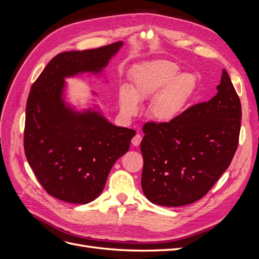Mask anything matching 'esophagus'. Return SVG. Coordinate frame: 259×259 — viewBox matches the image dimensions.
I'll list each match as a JSON object with an SVG mask.
<instances>
[{
    "label": "esophagus",
    "mask_w": 259,
    "mask_h": 259,
    "mask_svg": "<svg viewBox=\"0 0 259 259\" xmlns=\"http://www.w3.org/2000/svg\"><path fill=\"white\" fill-rule=\"evenodd\" d=\"M141 136L140 135H138V134H137V135H135V136H134V138L132 139V144L134 145V146H135V147H138L139 145H140V142H141Z\"/></svg>",
    "instance_id": "1"
}]
</instances>
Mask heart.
<instances>
[{
	"instance_id": "obj_1",
	"label": "heart",
	"mask_w": 259,
	"mask_h": 259,
	"mask_svg": "<svg viewBox=\"0 0 259 259\" xmlns=\"http://www.w3.org/2000/svg\"><path fill=\"white\" fill-rule=\"evenodd\" d=\"M131 90L119 89L120 108L126 115H135L138 102L152 100L149 105L150 117L159 123L176 120L193 96L197 80L193 74L180 73V67L172 61L156 60L145 62L132 69Z\"/></svg>"
}]
</instances>
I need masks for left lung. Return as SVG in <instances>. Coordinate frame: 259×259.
<instances>
[{
  "instance_id": "left-lung-1",
  "label": "left lung",
  "mask_w": 259,
  "mask_h": 259,
  "mask_svg": "<svg viewBox=\"0 0 259 259\" xmlns=\"http://www.w3.org/2000/svg\"><path fill=\"white\" fill-rule=\"evenodd\" d=\"M218 94L169 123L146 122L140 150L146 197L180 207L203 197L230 165L239 144L241 103L225 69Z\"/></svg>"
}]
</instances>
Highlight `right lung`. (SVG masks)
<instances>
[{"label":"right lung","mask_w":259,"mask_h":259,"mask_svg":"<svg viewBox=\"0 0 259 259\" xmlns=\"http://www.w3.org/2000/svg\"><path fill=\"white\" fill-rule=\"evenodd\" d=\"M122 41L53 58L35 80L26 102L24 152L49 195L72 203L100 196L113 164L136 132L112 125L96 111L76 112L62 101L64 77L100 73Z\"/></svg>","instance_id":"add662e5"}]
</instances>
